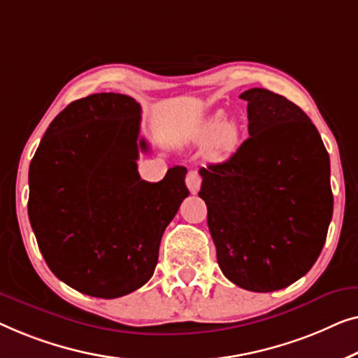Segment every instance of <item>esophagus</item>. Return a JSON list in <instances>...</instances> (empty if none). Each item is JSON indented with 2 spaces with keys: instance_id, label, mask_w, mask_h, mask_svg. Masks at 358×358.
<instances>
[{
  "instance_id": "34e87169",
  "label": "esophagus",
  "mask_w": 358,
  "mask_h": 358,
  "mask_svg": "<svg viewBox=\"0 0 358 358\" xmlns=\"http://www.w3.org/2000/svg\"><path fill=\"white\" fill-rule=\"evenodd\" d=\"M186 186L191 193H198L199 186H201V177L196 172H188L186 175Z\"/></svg>"
}]
</instances>
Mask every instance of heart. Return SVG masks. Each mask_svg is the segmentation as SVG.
Here are the masks:
<instances>
[{
    "label": "heart",
    "instance_id": "obj_1",
    "mask_svg": "<svg viewBox=\"0 0 358 358\" xmlns=\"http://www.w3.org/2000/svg\"><path fill=\"white\" fill-rule=\"evenodd\" d=\"M191 141L196 144L209 143V155L213 159H225L235 152L240 141V131L236 124L227 122L222 113H215L206 118L191 133Z\"/></svg>",
    "mask_w": 358,
    "mask_h": 358
}]
</instances>
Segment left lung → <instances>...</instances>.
I'll use <instances>...</instances> for the list:
<instances>
[{"label": "left lung", "instance_id": "8db88e82", "mask_svg": "<svg viewBox=\"0 0 358 358\" xmlns=\"http://www.w3.org/2000/svg\"><path fill=\"white\" fill-rule=\"evenodd\" d=\"M250 138L222 164L199 170V198L225 278L251 292H274L308 273L332 217L329 154L294 102L255 87Z\"/></svg>", "mask_w": 358, "mask_h": 358}]
</instances>
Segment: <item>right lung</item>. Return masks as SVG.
<instances>
[{"mask_svg": "<svg viewBox=\"0 0 358 358\" xmlns=\"http://www.w3.org/2000/svg\"><path fill=\"white\" fill-rule=\"evenodd\" d=\"M141 105L123 94L74 100L45 131L29 167V220L48 268L80 294L117 299L152 278L164 230L186 196V169L157 183L136 160Z\"/></svg>", "mask_w": 358, "mask_h": 358, "instance_id": "obj_1", "label": "right lung"}]
</instances>
